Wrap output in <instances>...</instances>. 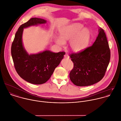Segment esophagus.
I'll return each mask as SVG.
<instances>
[{
    "instance_id": "1",
    "label": "esophagus",
    "mask_w": 121,
    "mask_h": 121,
    "mask_svg": "<svg viewBox=\"0 0 121 121\" xmlns=\"http://www.w3.org/2000/svg\"><path fill=\"white\" fill-rule=\"evenodd\" d=\"M64 57L65 58H69V55L67 54H65V55H64Z\"/></svg>"
}]
</instances>
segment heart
<instances>
[{
  "label": "heart",
  "instance_id": "heart-1",
  "mask_svg": "<svg viewBox=\"0 0 121 121\" xmlns=\"http://www.w3.org/2000/svg\"><path fill=\"white\" fill-rule=\"evenodd\" d=\"M84 28V26L79 23H74L62 28L59 31V38L56 42L62 46L64 43L70 41L69 46L74 52H79L86 48L90 43L92 34L90 30Z\"/></svg>",
  "mask_w": 121,
  "mask_h": 121
}]
</instances>
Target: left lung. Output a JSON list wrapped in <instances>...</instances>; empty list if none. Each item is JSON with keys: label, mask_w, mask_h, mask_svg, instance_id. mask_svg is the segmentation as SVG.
<instances>
[{"label": "left lung", "mask_w": 121, "mask_h": 121, "mask_svg": "<svg viewBox=\"0 0 121 121\" xmlns=\"http://www.w3.org/2000/svg\"><path fill=\"white\" fill-rule=\"evenodd\" d=\"M93 45L70 55L73 68L70 73L73 83L79 86L95 84L104 77L110 59V50L104 30L99 27Z\"/></svg>", "instance_id": "left-lung-1"}]
</instances>
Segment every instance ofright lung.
I'll list each match as a JSON object with an SVG mask.
<instances>
[{"label":"right lung","instance_id":"obj_1","mask_svg":"<svg viewBox=\"0 0 121 121\" xmlns=\"http://www.w3.org/2000/svg\"><path fill=\"white\" fill-rule=\"evenodd\" d=\"M45 23L46 21L42 19L31 18L18 28L12 44L11 54L17 73L22 78L33 84L46 82L65 54L64 51L56 53L46 50L29 55L25 50L22 42L23 28Z\"/></svg>","mask_w":121,"mask_h":121}]
</instances>
